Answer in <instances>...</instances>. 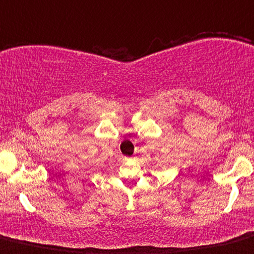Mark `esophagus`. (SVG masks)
<instances>
[{
    "mask_svg": "<svg viewBox=\"0 0 254 254\" xmlns=\"http://www.w3.org/2000/svg\"><path fill=\"white\" fill-rule=\"evenodd\" d=\"M125 159H127V161H129V159H131V158H129V157H127V158H125Z\"/></svg>",
    "mask_w": 254,
    "mask_h": 254,
    "instance_id": "1",
    "label": "esophagus"
}]
</instances>
